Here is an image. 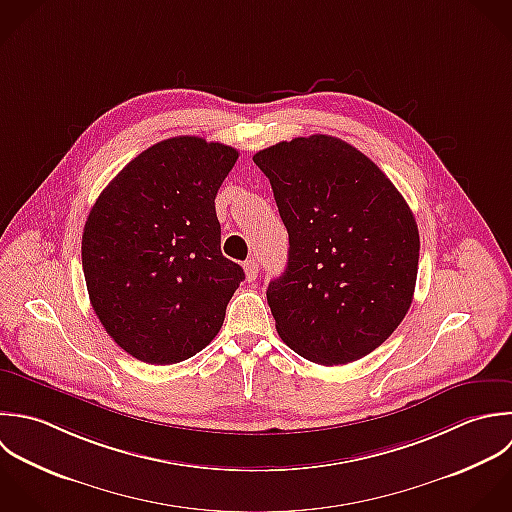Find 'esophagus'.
<instances>
[{
	"mask_svg": "<svg viewBox=\"0 0 512 512\" xmlns=\"http://www.w3.org/2000/svg\"><path fill=\"white\" fill-rule=\"evenodd\" d=\"M243 267H245V277H247V281L253 283V281L257 279V275H259V261H257V259H247Z\"/></svg>",
	"mask_w": 512,
	"mask_h": 512,
	"instance_id": "34e87169",
	"label": "esophagus"
}]
</instances>
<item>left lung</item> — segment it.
I'll use <instances>...</instances> for the list:
<instances>
[{"label":"left lung","instance_id":"1","mask_svg":"<svg viewBox=\"0 0 512 512\" xmlns=\"http://www.w3.org/2000/svg\"><path fill=\"white\" fill-rule=\"evenodd\" d=\"M289 233V261L267 287L279 337L317 365L363 359L405 319L419 269V229L391 179L331 135L253 155Z\"/></svg>","mask_w":512,"mask_h":512}]
</instances>
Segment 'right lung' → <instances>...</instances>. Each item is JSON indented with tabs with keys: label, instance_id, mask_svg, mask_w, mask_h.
<instances>
[{
	"label": "right lung",
	"instance_id": "1",
	"mask_svg": "<svg viewBox=\"0 0 512 512\" xmlns=\"http://www.w3.org/2000/svg\"><path fill=\"white\" fill-rule=\"evenodd\" d=\"M239 153L179 135L129 161L101 191L81 237L87 293L131 357L173 365L219 333L245 279L221 253L215 197Z\"/></svg>",
	"mask_w": 512,
	"mask_h": 512
}]
</instances>
